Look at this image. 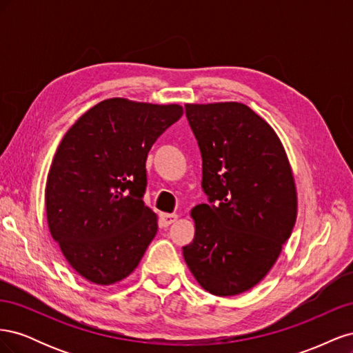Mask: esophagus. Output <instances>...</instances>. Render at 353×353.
Returning <instances> with one entry per match:
<instances>
[{"instance_id":"34e87169","label":"esophagus","mask_w":353,"mask_h":353,"mask_svg":"<svg viewBox=\"0 0 353 353\" xmlns=\"http://www.w3.org/2000/svg\"><path fill=\"white\" fill-rule=\"evenodd\" d=\"M160 221H162L165 227H169L170 223L178 221V215H175V213H162V215H160Z\"/></svg>"}]
</instances>
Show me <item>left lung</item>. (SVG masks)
I'll use <instances>...</instances> for the list:
<instances>
[{"label": "left lung", "mask_w": 353, "mask_h": 353, "mask_svg": "<svg viewBox=\"0 0 353 353\" xmlns=\"http://www.w3.org/2000/svg\"><path fill=\"white\" fill-rule=\"evenodd\" d=\"M185 114L209 205L191 210L196 234L183 254L206 292L236 296L263 280L292 236L293 172L279 135L245 104H185Z\"/></svg>", "instance_id": "left-lung-1"}]
</instances>
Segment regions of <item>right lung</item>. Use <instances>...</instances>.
<instances>
[{"mask_svg": "<svg viewBox=\"0 0 353 353\" xmlns=\"http://www.w3.org/2000/svg\"><path fill=\"white\" fill-rule=\"evenodd\" d=\"M183 113L179 104L109 99L63 137L47 176V222L85 280L110 285L140 263L157 232L143 201L147 154Z\"/></svg>", "mask_w": 353, "mask_h": 353, "instance_id": "add662e5", "label": "right lung"}]
</instances>
